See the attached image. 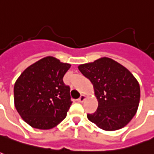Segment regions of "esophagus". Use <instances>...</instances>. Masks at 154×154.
<instances>
[{"label": "esophagus", "mask_w": 154, "mask_h": 154, "mask_svg": "<svg viewBox=\"0 0 154 154\" xmlns=\"http://www.w3.org/2000/svg\"><path fill=\"white\" fill-rule=\"evenodd\" d=\"M86 99V96L85 95H81V96H80V98H79V99H77V101H78V102H79V103H82V102H83V101H84V100H85Z\"/></svg>", "instance_id": "1"}]
</instances>
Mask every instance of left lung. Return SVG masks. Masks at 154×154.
Segmentation results:
<instances>
[{
  "label": "left lung",
  "mask_w": 154,
  "mask_h": 154,
  "mask_svg": "<svg viewBox=\"0 0 154 154\" xmlns=\"http://www.w3.org/2000/svg\"><path fill=\"white\" fill-rule=\"evenodd\" d=\"M78 69L92 82L99 103L94 114H88V119L104 131L127 125L140 101V86L129 70L108 57L80 65Z\"/></svg>",
  "instance_id": "obj_1"
}]
</instances>
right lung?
<instances>
[{
  "label": "right lung",
  "instance_id": "add662e5",
  "mask_svg": "<svg viewBox=\"0 0 154 154\" xmlns=\"http://www.w3.org/2000/svg\"><path fill=\"white\" fill-rule=\"evenodd\" d=\"M71 67L53 56L29 66L14 85V103L23 120L33 128L55 127L66 116L72 104L70 87L63 77Z\"/></svg>",
  "mask_w": 154,
  "mask_h": 154
}]
</instances>
